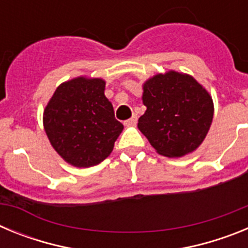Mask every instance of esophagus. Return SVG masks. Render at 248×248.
Masks as SVG:
<instances>
[{"label":"esophagus","instance_id":"obj_1","mask_svg":"<svg viewBox=\"0 0 248 248\" xmlns=\"http://www.w3.org/2000/svg\"><path fill=\"white\" fill-rule=\"evenodd\" d=\"M137 122H138L137 115H133L130 119H128V120H125V122H124V125H125V126H134L135 124H137Z\"/></svg>","mask_w":248,"mask_h":248}]
</instances>
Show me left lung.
Returning <instances> with one entry per match:
<instances>
[{
    "label": "left lung",
    "mask_w": 248,
    "mask_h": 248,
    "mask_svg": "<svg viewBox=\"0 0 248 248\" xmlns=\"http://www.w3.org/2000/svg\"><path fill=\"white\" fill-rule=\"evenodd\" d=\"M145 113L138 128L157 154L181 157L202 144L214 118V102L190 74L168 71L143 83Z\"/></svg>",
    "instance_id": "1"
}]
</instances>
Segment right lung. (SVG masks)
Listing matches in <instances>:
<instances>
[{
	"label": "right lung",
	"instance_id": "obj_1",
	"mask_svg": "<svg viewBox=\"0 0 248 248\" xmlns=\"http://www.w3.org/2000/svg\"><path fill=\"white\" fill-rule=\"evenodd\" d=\"M104 91L102 78L76 77L59 84L46 105V134L69 165L91 168L102 163L124 129Z\"/></svg>",
	"mask_w": 248,
	"mask_h": 248
}]
</instances>
